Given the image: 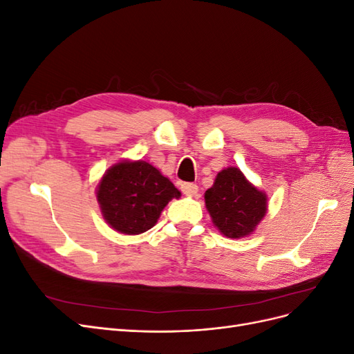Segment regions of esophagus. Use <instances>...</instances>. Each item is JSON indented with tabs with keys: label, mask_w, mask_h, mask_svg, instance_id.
Returning <instances> with one entry per match:
<instances>
[{
	"label": "esophagus",
	"mask_w": 354,
	"mask_h": 354,
	"mask_svg": "<svg viewBox=\"0 0 354 354\" xmlns=\"http://www.w3.org/2000/svg\"><path fill=\"white\" fill-rule=\"evenodd\" d=\"M181 192L187 196H195L198 194V186L195 183H181Z\"/></svg>",
	"instance_id": "esophagus-1"
}]
</instances>
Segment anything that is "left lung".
<instances>
[{"mask_svg":"<svg viewBox=\"0 0 354 354\" xmlns=\"http://www.w3.org/2000/svg\"><path fill=\"white\" fill-rule=\"evenodd\" d=\"M205 205L224 236L239 239L261 221L267 198L245 178L239 168L230 167L218 173L212 187L205 192Z\"/></svg>","mask_w":354,"mask_h":354,"instance_id":"1","label":"left lung"}]
</instances>
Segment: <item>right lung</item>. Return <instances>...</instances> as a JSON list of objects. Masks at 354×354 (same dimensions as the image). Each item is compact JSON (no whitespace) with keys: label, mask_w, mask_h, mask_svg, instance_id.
Returning <instances> with one entry per match:
<instances>
[{"label":"right lung","mask_w":354,"mask_h":354,"mask_svg":"<svg viewBox=\"0 0 354 354\" xmlns=\"http://www.w3.org/2000/svg\"><path fill=\"white\" fill-rule=\"evenodd\" d=\"M180 192L159 171L145 162H120L106 171L99 190L104 220L125 234H138L155 226L160 211Z\"/></svg>","instance_id":"add662e5"}]
</instances>
